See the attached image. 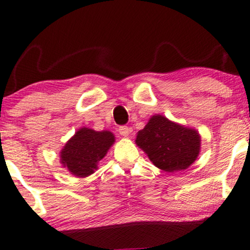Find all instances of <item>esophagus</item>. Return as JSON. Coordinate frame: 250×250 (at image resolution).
<instances>
[{
  "label": "esophagus",
  "instance_id": "esophagus-1",
  "mask_svg": "<svg viewBox=\"0 0 250 250\" xmlns=\"http://www.w3.org/2000/svg\"><path fill=\"white\" fill-rule=\"evenodd\" d=\"M131 131H132V129L130 127H127V125H121V127L119 128L120 135L123 136V137H127V136L130 135Z\"/></svg>",
  "mask_w": 250,
  "mask_h": 250
}]
</instances>
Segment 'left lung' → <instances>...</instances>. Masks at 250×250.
I'll return each mask as SVG.
<instances>
[{"label":"left lung","instance_id":"1","mask_svg":"<svg viewBox=\"0 0 250 250\" xmlns=\"http://www.w3.org/2000/svg\"><path fill=\"white\" fill-rule=\"evenodd\" d=\"M136 144L147 154L155 167L167 172L188 169L200 153L201 137L193 128L155 114L138 131Z\"/></svg>","mask_w":250,"mask_h":250}]
</instances>
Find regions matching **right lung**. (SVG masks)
Returning <instances> with one entry per match:
<instances>
[{"instance_id":"add662e5","label":"right lung","mask_w":250,"mask_h":250,"mask_svg":"<svg viewBox=\"0 0 250 250\" xmlns=\"http://www.w3.org/2000/svg\"><path fill=\"white\" fill-rule=\"evenodd\" d=\"M114 142V135L108 130L79 129L62 149V165L76 177H86L97 170L99 161Z\"/></svg>"}]
</instances>
